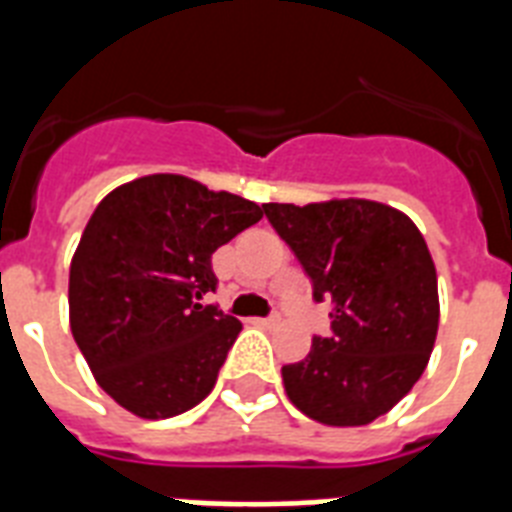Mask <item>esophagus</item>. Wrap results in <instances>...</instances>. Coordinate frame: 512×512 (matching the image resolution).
Wrapping results in <instances>:
<instances>
[{"label": "esophagus", "mask_w": 512, "mask_h": 512, "mask_svg": "<svg viewBox=\"0 0 512 512\" xmlns=\"http://www.w3.org/2000/svg\"><path fill=\"white\" fill-rule=\"evenodd\" d=\"M249 324H255V327H276L279 324V316H271V319H252Z\"/></svg>", "instance_id": "obj_1"}]
</instances>
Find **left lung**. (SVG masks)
<instances>
[{
    "label": "left lung",
    "instance_id": "8db88e82",
    "mask_svg": "<svg viewBox=\"0 0 512 512\" xmlns=\"http://www.w3.org/2000/svg\"><path fill=\"white\" fill-rule=\"evenodd\" d=\"M329 303L332 335L281 366L289 401L311 420L356 428L390 412L428 366L438 332V279L428 244L398 209L369 199L263 204Z\"/></svg>",
    "mask_w": 512,
    "mask_h": 512
}]
</instances>
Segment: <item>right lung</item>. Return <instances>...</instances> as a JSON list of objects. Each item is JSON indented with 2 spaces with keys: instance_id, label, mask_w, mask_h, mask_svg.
<instances>
[{
  "instance_id": "right-lung-1",
  "label": "right lung",
  "mask_w": 512,
  "mask_h": 512,
  "mask_svg": "<svg viewBox=\"0 0 512 512\" xmlns=\"http://www.w3.org/2000/svg\"><path fill=\"white\" fill-rule=\"evenodd\" d=\"M263 207L183 175H146L92 212L68 273V321L95 380L143 420L204 401L241 332L204 295L212 255Z\"/></svg>"
}]
</instances>
